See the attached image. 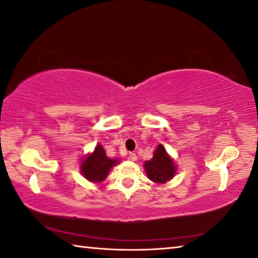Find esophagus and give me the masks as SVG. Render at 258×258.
Here are the masks:
<instances>
[{
  "label": "esophagus",
  "mask_w": 258,
  "mask_h": 258,
  "mask_svg": "<svg viewBox=\"0 0 258 258\" xmlns=\"http://www.w3.org/2000/svg\"><path fill=\"white\" fill-rule=\"evenodd\" d=\"M128 158L130 160H133V161H136L137 160V154L135 153V152H130L129 154H128Z\"/></svg>",
  "instance_id": "esophagus-1"
}]
</instances>
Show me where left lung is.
Instances as JSON below:
<instances>
[{
	"label": "left lung",
	"mask_w": 258,
	"mask_h": 258,
	"mask_svg": "<svg viewBox=\"0 0 258 258\" xmlns=\"http://www.w3.org/2000/svg\"><path fill=\"white\" fill-rule=\"evenodd\" d=\"M143 166H144L149 179L158 184L167 183L169 180L175 176L177 170L175 161L167 153L162 144L157 146L153 152L152 159L146 160Z\"/></svg>",
	"instance_id": "1"
}]
</instances>
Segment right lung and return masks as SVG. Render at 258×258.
I'll return each instance as SVG.
<instances>
[{
    "mask_svg": "<svg viewBox=\"0 0 258 258\" xmlns=\"http://www.w3.org/2000/svg\"><path fill=\"white\" fill-rule=\"evenodd\" d=\"M120 162V159H112L106 156L105 149L102 145L99 144L94 148V151L86 154L81 161L79 169H81L82 175L86 180L92 182V183H101L108 176L109 170L114 166Z\"/></svg>",
    "mask_w": 258,
    "mask_h": 258,
    "instance_id": "add662e5",
    "label": "right lung"
}]
</instances>
